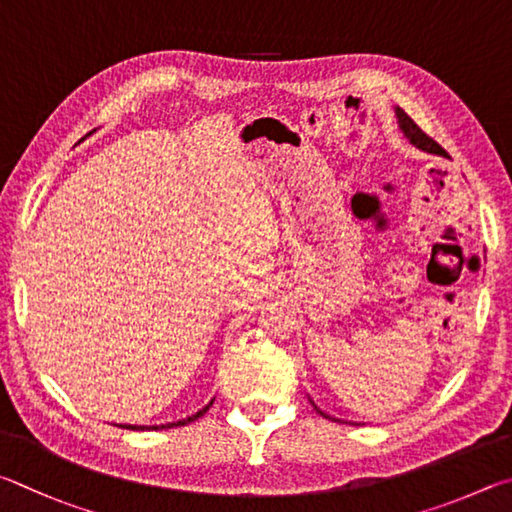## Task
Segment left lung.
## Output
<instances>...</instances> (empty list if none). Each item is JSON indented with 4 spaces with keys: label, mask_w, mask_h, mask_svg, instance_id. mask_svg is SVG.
<instances>
[{
    "label": "left lung",
    "mask_w": 512,
    "mask_h": 512,
    "mask_svg": "<svg viewBox=\"0 0 512 512\" xmlns=\"http://www.w3.org/2000/svg\"><path fill=\"white\" fill-rule=\"evenodd\" d=\"M396 116H398L400 130H402V134H405V137L409 139V143H414L416 148L425 150V152H432V155H443V157H445V150H443L441 146H438V143H436L432 137H427V134L418 128V125L414 123V119H411V116H409L405 110H400V107H396ZM312 405H315V402H312ZM315 409H317L319 414L324 416V418H330V416L324 414V411H321L317 405H315ZM330 420H335V418H330Z\"/></svg>",
    "instance_id": "left-lung-1"
}]
</instances>
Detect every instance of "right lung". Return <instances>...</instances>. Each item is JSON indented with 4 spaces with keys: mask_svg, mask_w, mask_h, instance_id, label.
<instances>
[{
    "mask_svg": "<svg viewBox=\"0 0 512 512\" xmlns=\"http://www.w3.org/2000/svg\"><path fill=\"white\" fill-rule=\"evenodd\" d=\"M213 405V400L209 402V405L206 407H202L200 411H197V414H193V416H188V418H184V420H177V423H166V425H152V427H148V425H119V427H123V429H170V427H182V425H188V423H193V420H197L200 416H204L206 411H209V407Z\"/></svg>",
    "mask_w": 512,
    "mask_h": 512,
    "instance_id": "add662e5",
    "label": "right lung"
}]
</instances>
